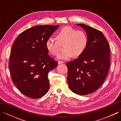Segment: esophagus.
Returning a JSON list of instances; mask_svg holds the SVG:
<instances>
[{
    "mask_svg": "<svg viewBox=\"0 0 121 121\" xmlns=\"http://www.w3.org/2000/svg\"><path fill=\"white\" fill-rule=\"evenodd\" d=\"M63 63H64V62L63 61H59L58 62V64H62Z\"/></svg>",
    "mask_w": 121,
    "mask_h": 121,
    "instance_id": "obj_1",
    "label": "esophagus"
}]
</instances>
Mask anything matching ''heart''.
Segmentation results:
<instances>
[{
    "label": "heart",
    "instance_id": "heart-1",
    "mask_svg": "<svg viewBox=\"0 0 121 121\" xmlns=\"http://www.w3.org/2000/svg\"><path fill=\"white\" fill-rule=\"evenodd\" d=\"M55 40L48 38L45 42V48L49 54L57 56L60 51V45L64 44L65 50L58 56V59L67 60L73 56L78 57L84 52L88 43L86 33L82 30H76L69 26L61 29L56 35Z\"/></svg>",
    "mask_w": 121,
    "mask_h": 121
}]
</instances>
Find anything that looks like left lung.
<instances>
[{
  "label": "left lung",
  "instance_id": "left-lung-1",
  "mask_svg": "<svg viewBox=\"0 0 121 121\" xmlns=\"http://www.w3.org/2000/svg\"><path fill=\"white\" fill-rule=\"evenodd\" d=\"M86 33L87 47L78 58L69 61L67 83L73 92L87 95L100 87L109 70L110 56L109 46L101 31L84 24H76Z\"/></svg>",
  "mask_w": 121,
  "mask_h": 121
}]
</instances>
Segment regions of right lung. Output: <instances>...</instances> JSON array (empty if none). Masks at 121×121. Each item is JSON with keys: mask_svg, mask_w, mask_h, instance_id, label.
Masks as SVG:
<instances>
[{"mask_svg": "<svg viewBox=\"0 0 121 121\" xmlns=\"http://www.w3.org/2000/svg\"><path fill=\"white\" fill-rule=\"evenodd\" d=\"M59 26H36L24 30L12 46L9 68L12 80L27 97L38 99L49 90L48 78L58 62L49 56L45 42Z\"/></svg>", "mask_w": 121, "mask_h": 121, "instance_id": "1", "label": "right lung"}]
</instances>
